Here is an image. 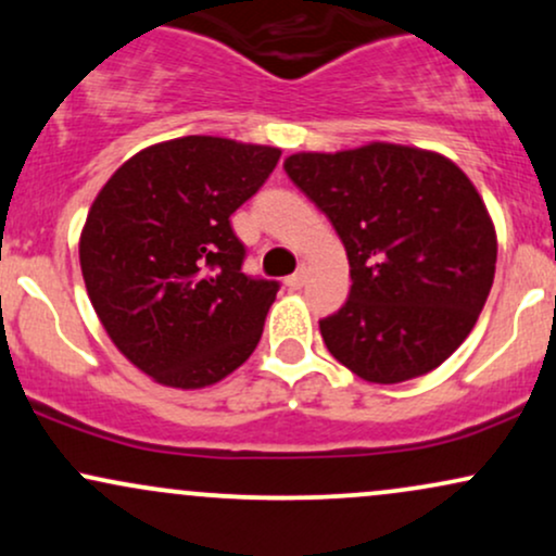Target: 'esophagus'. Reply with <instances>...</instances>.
Here are the masks:
<instances>
[{
    "instance_id": "obj_1",
    "label": "esophagus",
    "mask_w": 556,
    "mask_h": 556,
    "mask_svg": "<svg viewBox=\"0 0 556 556\" xmlns=\"http://www.w3.org/2000/svg\"><path fill=\"white\" fill-rule=\"evenodd\" d=\"M285 285L290 287V290H300V287L305 285V269H303V266H300L295 274H290V277L285 279Z\"/></svg>"
}]
</instances>
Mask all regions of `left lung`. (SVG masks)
Here are the masks:
<instances>
[{"mask_svg": "<svg viewBox=\"0 0 556 556\" xmlns=\"http://www.w3.org/2000/svg\"><path fill=\"white\" fill-rule=\"evenodd\" d=\"M350 261L348 303L318 321L342 366L374 384L433 371L486 303L496 232L473 182L437 151L397 143L285 159Z\"/></svg>", "mask_w": 556, "mask_h": 556, "instance_id": "1", "label": "left lung"}]
</instances>
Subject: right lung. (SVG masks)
<instances>
[{"label": "right lung", "instance_id": "1", "mask_svg": "<svg viewBox=\"0 0 556 556\" xmlns=\"http://www.w3.org/2000/svg\"><path fill=\"white\" fill-rule=\"evenodd\" d=\"M279 154L214 136L164 140L96 195L80 232L88 298L119 353L159 384L212 387L256 350L279 282L242 274L229 216Z\"/></svg>", "mask_w": 556, "mask_h": 556}]
</instances>
